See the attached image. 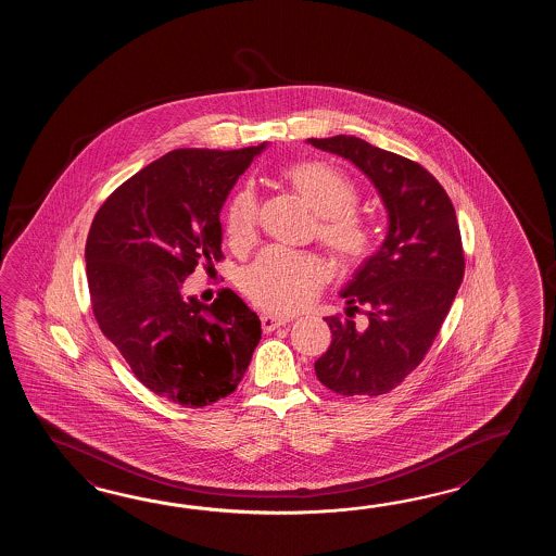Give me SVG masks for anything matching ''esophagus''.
<instances>
[{"mask_svg":"<svg viewBox=\"0 0 556 556\" xmlns=\"http://www.w3.org/2000/svg\"><path fill=\"white\" fill-rule=\"evenodd\" d=\"M262 330L266 331H274L276 328H280V326H286L288 321H290V318H280V316H262Z\"/></svg>","mask_w":556,"mask_h":556,"instance_id":"34e87169","label":"esophagus"}]
</instances>
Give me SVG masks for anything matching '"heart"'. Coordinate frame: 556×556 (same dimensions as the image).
<instances>
[{
	"label": "heart",
	"mask_w": 556,
	"mask_h": 556,
	"mask_svg": "<svg viewBox=\"0 0 556 556\" xmlns=\"http://www.w3.org/2000/svg\"><path fill=\"white\" fill-rule=\"evenodd\" d=\"M282 177L295 194L319 216V238L343 262L359 264L374 249V230L355 213L357 190L336 166L295 163ZM258 204L250 189L238 190L226 211V235L235 247H247L256 235ZM328 264L282 247L264 250L242 273V290L256 306L290 314L318 292L328 278Z\"/></svg>",
	"instance_id": "1"
}]
</instances>
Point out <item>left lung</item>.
I'll list each match as a JSON object with an SVG mask.
<instances>
[{
  "label": "left lung",
  "instance_id": "8db88e82",
  "mask_svg": "<svg viewBox=\"0 0 556 556\" xmlns=\"http://www.w3.org/2000/svg\"><path fill=\"white\" fill-rule=\"evenodd\" d=\"M357 166L388 213L381 247L357 266L340 295L348 318H326L330 348L314 364L319 381L342 395H381L426 357L462 286V235L447 192L414 161L364 139H307ZM367 307L366 329L351 319Z\"/></svg>",
  "mask_w": 556,
  "mask_h": 556
}]
</instances>
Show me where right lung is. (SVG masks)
Segmentation results:
<instances>
[{
  "instance_id": "right-lung-1",
  "label": "right lung",
  "mask_w": 556,
  "mask_h": 556,
  "mask_svg": "<svg viewBox=\"0 0 556 556\" xmlns=\"http://www.w3.org/2000/svg\"><path fill=\"white\" fill-rule=\"evenodd\" d=\"M268 142L177 149L123 182L94 214L87 282L97 324L144 388L185 407L237 390L261 319L232 290L211 306L182 294L199 262L220 261V211Z\"/></svg>"
}]
</instances>
